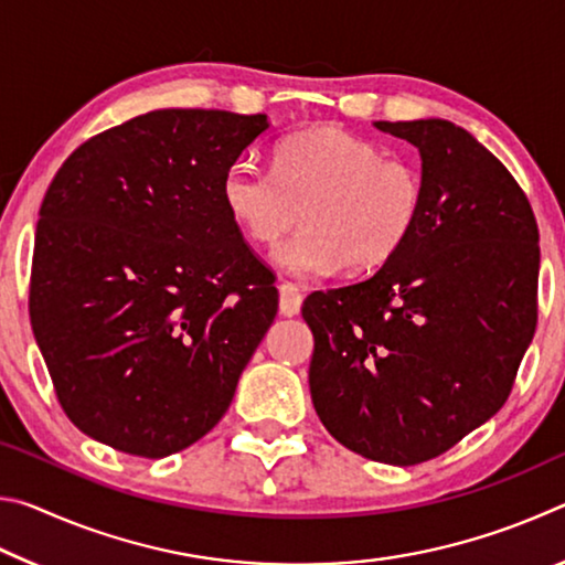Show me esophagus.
I'll return each mask as SVG.
<instances>
[{
    "instance_id": "1",
    "label": "esophagus",
    "mask_w": 565,
    "mask_h": 565,
    "mask_svg": "<svg viewBox=\"0 0 565 565\" xmlns=\"http://www.w3.org/2000/svg\"><path fill=\"white\" fill-rule=\"evenodd\" d=\"M301 291L296 289V284H289L284 281L279 286V311L284 313V317H296V313L301 311Z\"/></svg>"
}]
</instances>
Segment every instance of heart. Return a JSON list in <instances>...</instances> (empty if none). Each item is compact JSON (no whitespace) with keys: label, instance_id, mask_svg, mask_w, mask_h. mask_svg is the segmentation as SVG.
Returning a JSON list of instances; mask_svg holds the SVG:
<instances>
[{"label":"heart","instance_id":"b5f03b06","mask_svg":"<svg viewBox=\"0 0 565 565\" xmlns=\"http://www.w3.org/2000/svg\"><path fill=\"white\" fill-rule=\"evenodd\" d=\"M424 202L414 161L337 127L289 134L274 147L271 171L234 161L222 179V204L248 242L271 246L301 216L306 226L274 252L299 279L384 266L416 232Z\"/></svg>","mask_w":565,"mask_h":565}]
</instances>
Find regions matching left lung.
Listing matches in <instances>:
<instances>
[{
  "label": "left lung",
  "mask_w": 565,
  "mask_h": 565,
  "mask_svg": "<svg viewBox=\"0 0 565 565\" xmlns=\"http://www.w3.org/2000/svg\"><path fill=\"white\" fill-rule=\"evenodd\" d=\"M374 127L418 149L424 214L366 281L306 296L309 386L349 451L416 466L509 398L539 321V224L511 171L466 129L446 119Z\"/></svg>",
  "instance_id": "left-lung-1"
}]
</instances>
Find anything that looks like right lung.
I'll return each mask as SVG.
<instances>
[{
	"mask_svg": "<svg viewBox=\"0 0 565 565\" xmlns=\"http://www.w3.org/2000/svg\"><path fill=\"white\" fill-rule=\"evenodd\" d=\"M266 114L159 109L72 151L40 209L30 319L82 434L164 458L206 436L279 309L222 204Z\"/></svg>",
	"mask_w": 565,
	"mask_h": 565,
	"instance_id": "1",
	"label": "right lung"
}]
</instances>
